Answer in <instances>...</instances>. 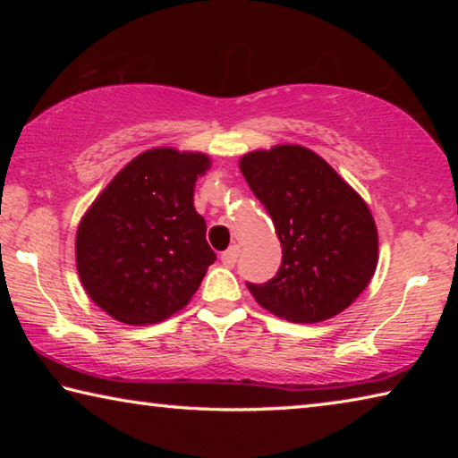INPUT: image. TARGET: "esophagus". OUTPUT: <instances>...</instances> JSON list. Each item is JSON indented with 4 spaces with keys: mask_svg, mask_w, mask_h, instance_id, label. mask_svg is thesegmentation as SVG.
Here are the masks:
<instances>
[{
    "mask_svg": "<svg viewBox=\"0 0 458 458\" xmlns=\"http://www.w3.org/2000/svg\"><path fill=\"white\" fill-rule=\"evenodd\" d=\"M238 254H240V250H238V246H230L228 250H224L222 254H220V260H222V265L224 267H234L236 265V260H238Z\"/></svg>",
    "mask_w": 458,
    "mask_h": 458,
    "instance_id": "obj_1",
    "label": "esophagus"
}]
</instances>
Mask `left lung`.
I'll return each instance as SVG.
<instances>
[{
	"label": "left lung",
	"mask_w": 458,
	"mask_h": 458,
	"mask_svg": "<svg viewBox=\"0 0 458 458\" xmlns=\"http://www.w3.org/2000/svg\"><path fill=\"white\" fill-rule=\"evenodd\" d=\"M240 169L283 246L278 273L268 283H246L257 303L293 323L325 321L350 307L377 265V230L366 201L299 145L248 153Z\"/></svg>",
	"instance_id": "8db88e82"
}]
</instances>
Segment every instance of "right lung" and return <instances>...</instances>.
<instances>
[{"mask_svg":"<svg viewBox=\"0 0 458 458\" xmlns=\"http://www.w3.org/2000/svg\"><path fill=\"white\" fill-rule=\"evenodd\" d=\"M204 153L149 149L95 199L76 232V267L95 303L127 325H153L190 303L214 265L193 185Z\"/></svg>","mask_w":458,"mask_h":458,"instance_id":"obj_1","label":"right lung"}]
</instances>
